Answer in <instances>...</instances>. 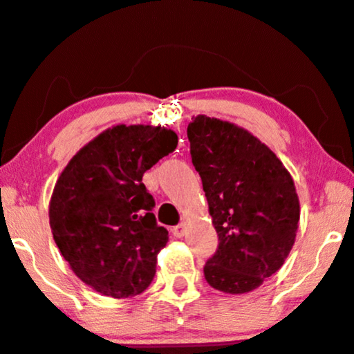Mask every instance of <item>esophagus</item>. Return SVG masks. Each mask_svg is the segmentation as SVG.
<instances>
[{
    "instance_id": "esophagus-1",
    "label": "esophagus",
    "mask_w": 354,
    "mask_h": 354,
    "mask_svg": "<svg viewBox=\"0 0 354 354\" xmlns=\"http://www.w3.org/2000/svg\"><path fill=\"white\" fill-rule=\"evenodd\" d=\"M171 232H173L174 237H183V236H185V232H186V225L185 224L174 225V227H171Z\"/></svg>"
}]
</instances>
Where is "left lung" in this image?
Here are the masks:
<instances>
[{"instance_id": "8db88e82", "label": "left lung", "mask_w": 354, "mask_h": 354, "mask_svg": "<svg viewBox=\"0 0 354 354\" xmlns=\"http://www.w3.org/2000/svg\"><path fill=\"white\" fill-rule=\"evenodd\" d=\"M188 140L219 237L204 279L234 295L254 290L283 266L295 242L300 204L290 173L234 123L198 115Z\"/></svg>"}]
</instances>
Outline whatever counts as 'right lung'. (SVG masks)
I'll return each instance as SVG.
<instances>
[{
    "mask_svg": "<svg viewBox=\"0 0 354 354\" xmlns=\"http://www.w3.org/2000/svg\"><path fill=\"white\" fill-rule=\"evenodd\" d=\"M176 145V133L161 127L117 125L85 145L55 183L49 204L55 244L102 295H140L155 277L168 231L156 224L142 178Z\"/></svg>",
    "mask_w": 354,
    "mask_h": 354,
    "instance_id": "add662e5",
    "label": "right lung"
}]
</instances>
